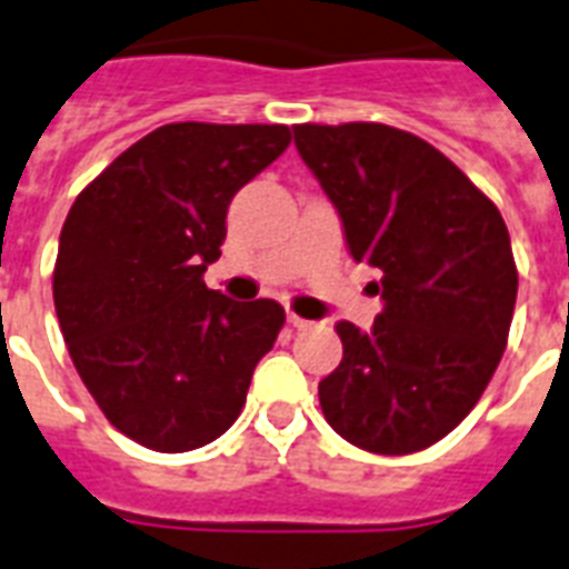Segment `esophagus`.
Returning a JSON list of instances; mask_svg holds the SVG:
<instances>
[{"mask_svg": "<svg viewBox=\"0 0 569 569\" xmlns=\"http://www.w3.org/2000/svg\"><path fill=\"white\" fill-rule=\"evenodd\" d=\"M286 319H289V325H292L295 330H307V328H312V321L301 319V316H295V312H286Z\"/></svg>", "mask_w": 569, "mask_h": 569, "instance_id": "obj_1", "label": "esophagus"}]
</instances>
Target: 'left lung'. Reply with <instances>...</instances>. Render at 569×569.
Listing matches in <instances>:
<instances>
[{
  "label": "left lung",
  "instance_id": "8db88e82",
  "mask_svg": "<svg viewBox=\"0 0 569 569\" xmlns=\"http://www.w3.org/2000/svg\"><path fill=\"white\" fill-rule=\"evenodd\" d=\"M292 132L383 301L369 333L337 325L342 363L319 383L325 419L375 455L428 449L463 422L502 360L517 303L508 227L458 164L410 132Z\"/></svg>",
  "mask_w": 569,
  "mask_h": 569
}]
</instances>
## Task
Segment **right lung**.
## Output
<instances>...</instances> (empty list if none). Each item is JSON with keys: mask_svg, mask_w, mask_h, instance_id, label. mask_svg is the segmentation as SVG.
Segmentation results:
<instances>
[{"mask_svg": "<svg viewBox=\"0 0 569 569\" xmlns=\"http://www.w3.org/2000/svg\"><path fill=\"white\" fill-rule=\"evenodd\" d=\"M292 141L280 123H168L120 153L70 206L52 298L67 351L114 428L191 451L239 419L286 321L271 298L206 289L227 209Z\"/></svg>", "mask_w": 569, "mask_h": 569, "instance_id": "1", "label": "right lung"}]
</instances>
